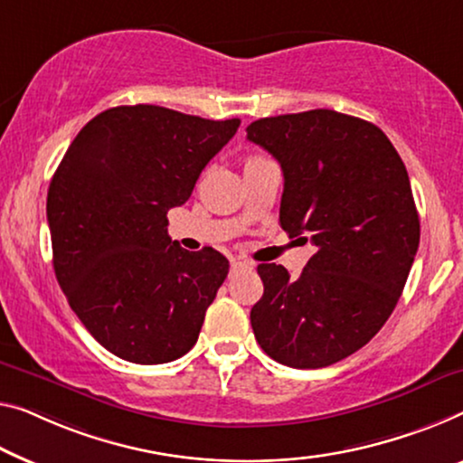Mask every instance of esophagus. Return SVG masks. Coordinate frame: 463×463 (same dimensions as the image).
<instances>
[{
  "mask_svg": "<svg viewBox=\"0 0 463 463\" xmlns=\"http://www.w3.org/2000/svg\"><path fill=\"white\" fill-rule=\"evenodd\" d=\"M251 266H253L251 261H247V260H239V258L231 260V272L232 274L239 272V270H245V268H251Z\"/></svg>",
  "mask_w": 463,
  "mask_h": 463,
  "instance_id": "34e87169",
  "label": "esophagus"
}]
</instances>
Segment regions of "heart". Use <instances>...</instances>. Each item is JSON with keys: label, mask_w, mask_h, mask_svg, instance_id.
<instances>
[{"label": "heart", "mask_w": 463, "mask_h": 463, "mask_svg": "<svg viewBox=\"0 0 463 463\" xmlns=\"http://www.w3.org/2000/svg\"><path fill=\"white\" fill-rule=\"evenodd\" d=\"M251 160H258V157H251Z\"/></svg>", "instance_id": "1"}]
</instances>
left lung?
<instances>
[{"label": "left lung", "instance_id": "1", "mask_svg": "<svg viewBox=\"0 0 463 463\" xmlns=\"http://www.w3.org/2000/svg\"><path fill=\"white\" fill-rule=\"evenodd\" d=\"M247 139L282 168L280 226L316 245L299 276L258 266L264 295L251 307L255 341L291 368L341 362L389 320L416 258L408 170L381 128L335 109L260 118Z\"/></svg>", "mask_w": 463, "mask_h": 463}]
</instances>
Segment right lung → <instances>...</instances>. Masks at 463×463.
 I'll use <instances>...</instances> for the list:
<instances>
[{"instance_id":"obj_1","label":"right lung","mask_w":463,"mask_h":463,"mask_svg":"<svg viewBox=\"0 0 463 463\" xmlns=\"http://www.w3.org/2000/svg\"><path fill=\"white\" fill-rule=\"evenodd\" d=\"M239 124L118 106L89 120L61 157L47 191L55 279L109 354L165 364L197 343L229 260L183 250L165 213L187 202Z\"/></svg>"}]
</instances>
